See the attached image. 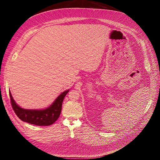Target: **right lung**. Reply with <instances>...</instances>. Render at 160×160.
<instances>
[{
    "label": "right lung",
    "mask_w": 160,
    "mask_h": 160,
    "mask_svg": "<svg viewBox=\"0 0 160 160\" xmlns=\"http://www.w3.org/2000/svg\"><path fill=\"white\" fill-rule=\"evenodd\" d=\"M68 92L69 90L63 92L51 106L42 110H25L20 108L14 101L10 92L9 93L13 110L21 120L38 126H49L52 124L60 117L63 100Z\"/></svg>",
    "instance_id": "right-lung-1"
}]
</instances>
